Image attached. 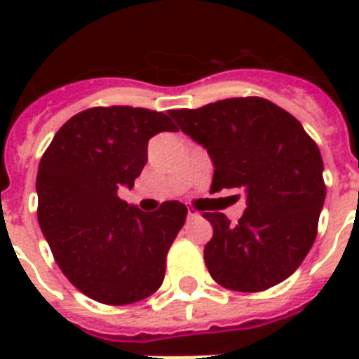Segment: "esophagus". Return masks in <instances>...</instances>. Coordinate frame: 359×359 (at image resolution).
Segmentation results:
<instances>
[{
	"label": "esophagus",
	"instance_id": "1",
	"mask_svg": "<svg viewBox=\"0 0 359 359\" xmlns=\"http://www.w3.org/2000/svg\"><path fill=\"white\" fill-rule=\"evenodd\" d=\"M199 216H201V214L197 212V210H194L191 207H188V218L194 219V218H199Z\"/></svg>",
	"mask_w": 359,
	"mask_h": 359
}]
</instances>
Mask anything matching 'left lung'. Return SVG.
Here are the masks:
<instances>
[{
    "label": "left lung",
    "mask_w": 359,
    "mask_h": 359,
    "mask_svg": "<svg viewBox=\"0 0 359 359\" xmlns=\"http://www.w3.org/2000/svg\"><path fill=\"white\" fill-rule=\"evenodd\" d=\"M169 115L207 149L214 165L210 191H245L238 224L222 212L203 214L214 229L205 245L214 281L240 292L285 281L311 250L324 207V163L315 141L292 115L259 97Z\"/></svg>",
    "instance_id": "1"
}]
</instances>
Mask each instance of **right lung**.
Returning <instances> with one entry per match:
<instances>
[{
  "label": "right lung",
  "instance_id": "right-lung-1",
  "mask_svg": "<svg viewBox=\"0 0 359 359\" xmlns=\"http://www.w3.org/2000/svg\"><path fill=\"white\" fill-rule=\"evenodd\" d=\"M175 130L168 115L151 109L91 108L59 128L39 163L42 235L70 283L100 304H134L162 285L188 208L165 201L143 212L119 199V190L134 188L152 135Z\"/></svg>",
  "mask_w": 359,
  "mask_h": 359
}]
</instances>
